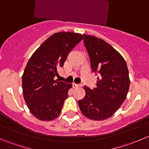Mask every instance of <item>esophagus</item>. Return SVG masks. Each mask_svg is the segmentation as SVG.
<instances>
[{
  "instance_id": "34e87169",
  "label": "esophagus",
  "mask_w": 149,
  "mask_h": 149,
  "mask_svg": "<svg viewBox=\"0 0 149 149\" xmlns=\"http://www.w3.org/2000/svg\"><path fill=\"white\" fill-rule=\"evenodd\" d=\"M73 86L74 88H79V87L81 86V84H75V83L73 84Z\"/></svg>"
}]
</instances>
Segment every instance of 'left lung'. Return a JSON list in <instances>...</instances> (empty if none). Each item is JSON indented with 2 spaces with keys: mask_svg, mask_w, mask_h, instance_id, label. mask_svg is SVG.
I'll list each match as a JSON object with an SVG mask.
<instances>
[{
  "mask_svg": "<svg viewBox=\"0 0 149 149\" xmlns=\"http://www.w3.org/2000/svg\"><path fill=\"white\" fill-rule=\"evenodd\" d=\"M93 72H98L97 88H84L86 95L79 106L85 117L104 120L112 117L125 100L130 87L127 64L110 45L94 36L83 34Z\"/></svg>",
  "mask_w": 149,
  "mask_h": 149,
  "instance_id": "left-lung-1",
  "label": "left lung"
}]
</instances>
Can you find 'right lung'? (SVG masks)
Here are the masks:
<instances>
[{
  "mask_svg": "<svg viewBox=\"0 0 149 149\" xmlns=\"http://www.w3.org/2000/svg\"><path fill=\"white\" fill-rule=\"evenodd\" d=\"M83 40L79 33L61 31L51 35L29 60L22 76L24 99L37 119L50 121L61 112L71 84L55 80L68 55Z\"/></svg>",
  "mask_w": 149,
  "mask_h": 149,
  "instance_id": "obj_1",
  "label": "right lung"
}]
</instances>
